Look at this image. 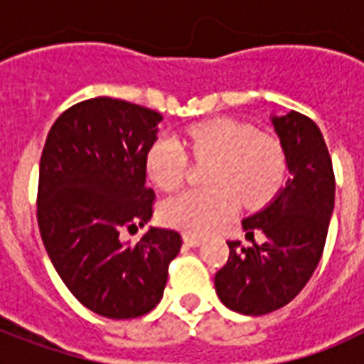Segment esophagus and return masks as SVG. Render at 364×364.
<instances>
[{"label": "esophagus", "instance_id": "esophagus-1", "mask_svg": "<svg viewBox=\"0 0 364 364\" xmlns=\"http://www.w3.org/2000/svg\"><path fill=\"white\" fill-rule=\"evenodd\" d=\"M183 242L189 245V247H198V245L203 244V237L191 236V234H185V236H183Z\"/></svg>", "mask_w": 364, "mask_h": 364}]
</instances>
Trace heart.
<instances>
[{"label":"heart","instance_id":"heart-1","mask_svg":"<svg viewBox=\"0 0 364 364\" xmlns=\"http://www.w3.org/2000/svg\"><path fill=\"white\" fill-rule=\"evenodd\" d=\"M183 144L198 161L210 159L203 189L183 191L159 208L166 224L193 236H205L236 214L240 203L259 208L281 189L287 159L281 144L232 119H214L185 130ZM151 181L166 191L177 189L189 169V158L173 136H161L146 156Z\"/></svg>","mask_w":364,"mask_h":364}]
</instances>
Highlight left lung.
Segmentation results:
<instances>
[{"instance_id":"left-lung-1","label":"left lung","mask_w":364,"mask_h":364,"mask_svg":"<svg viewBox=\"0 0 364 364\" xmlns=\"http://www.w3.org/2000/svg\"><path fill=\"white\" fill-rule=\"evenodd\" d=\"M271 122L289 179L263 210L242 222L245 237L263 231L266 242H228V261L214 277L222 304L245 316L274 312L304 289L320 263L336 198L331 158L316 122L296 111Z\"/></svg>"}]
</instances>
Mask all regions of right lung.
<instances>
[{"label": "right lung", "mask_w": 364, "mask_h": 364, "mask_svg": "<svg viewBox=\"0 0 364 364\" xmlns=\"http://www.w3.org/2000/svg\"><path fill=\"white\" fill-rule=\"evenodd\" d=\"M161 119L112 97L87 99L56 119L41 156L36 218L46 253L70 292L111 320L154 310L181 250L175 230L148 228L136 244L120 240L154 213L146 156Z\"/></svg>", "instance_id": "right-lung-1"}]
</instances>
